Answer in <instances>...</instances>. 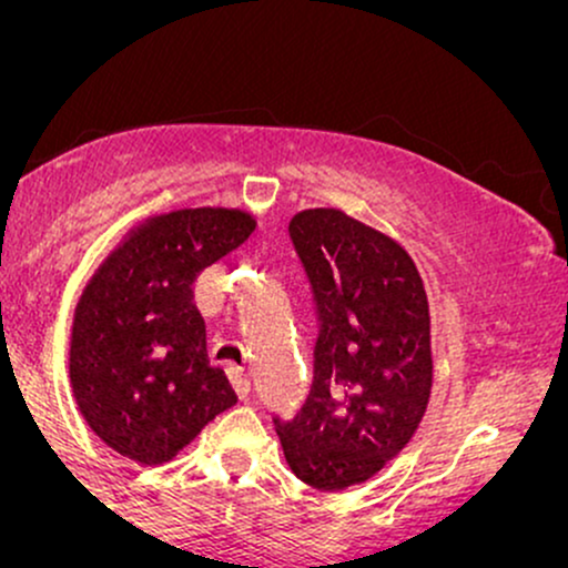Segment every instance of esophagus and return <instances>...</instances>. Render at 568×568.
Masks as SVG:
<instances>
[{
  "mask_svg": "<svg viewBox=\"0 0 568 568\" xmlns=\"http://www.w3.org/2000/svg\"><path fill=\"white\" fill-rule=\"evenodd\" d=\"M226 374H230V384H232L234 395H237L240 400L247 397V393H251V382H247V376L240 374V371H234V368L226 371Z\"/></svg>",
  "mask_w": 568,
  "mask_h": 568,
  "instance_id": "obj_1",
  "label": "esophagus"
}]
</instances>
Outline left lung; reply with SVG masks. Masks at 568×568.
<instances>
[{
  "instance_id": "8db88e82",
  "label": "left lung",
  "mask_w": 568,
  "mask_h": 568,
  "mask_svg": "<svg viewBox=\"0 0 568 568\" xmlns=\"http://www.w3.org/2000/svg\"><path fill=\"white\" fill-rule=\"evenodd\" d=\"M288 237L312 293V389L293 419L275 416L304 484H363L403 452L433 387L427 293L395 240L334 207L296 213Z\"/></svg>"
}]
</instances>
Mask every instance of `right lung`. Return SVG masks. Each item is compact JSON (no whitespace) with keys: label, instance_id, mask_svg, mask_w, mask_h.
I'll return each instance as SVG.
<instances>
[{"label":"right lung","instance_id":"add662e5","mask_svg":"<svg viewBox=\"0 0 568 568\" xmlns=\"http://www.w3.org/2000/svg\"><path fill=\"white\" fill-rule=\"evenodd\" d=\"M240 211L152 219L84 291L71 334V387L93 433L141 465H160L234 406L224 371L207 363L192 283L251 237Z\"/></svg>","mask_w":568,"mask_h":568}]
</instances>
